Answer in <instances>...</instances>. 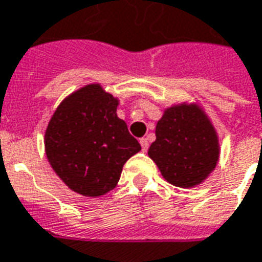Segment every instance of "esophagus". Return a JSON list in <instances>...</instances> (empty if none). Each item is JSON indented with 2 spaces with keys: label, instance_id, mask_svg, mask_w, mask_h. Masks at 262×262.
Masks as SVG:
<instances>
[{
  "label": "esophagus",
  "instance_id": "34e87169",
  "mask_svg": "<svg viewBox=\"0 0 262 262\" xmlns=\"http://www.w3.org/2000/svg\"><path fill=\"white\" fill-rule=\"evenodd\" d=\"M139 143H141L143 151H146V150L149 149V141H147V138H142L141 141H139Z\"/></svg>",
  "mask_w": 262,
  "mask_h": 262
}]
</instances>
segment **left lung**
<instances>
[{
  "label": "left lung",
  "instance_id": "1",
  "mask_svg": "<svg viewBox=\"0 0 262 262\" xmlns=\"http://www.w3.org/2000/svg\"><path fill=\"white\" fill-rule=\"evenodd\" d=\"M147 154L168 183L195 187L208 179L219 163L217 131L198 103L172 105L157 121L156 141Z\"/></svg>",
  "mask_w": 262,
  "mask_h": 262
}]
</instances>
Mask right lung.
<instances>
[{
    "label": "right lung",
    "mask_w": 262,
    "mask_h": 262,
    "mask_svg": "<svg viewBox=\"0 0 262 262\" xmlns=\"http://www.w3.org/2000/svg\"><path fill=\"white\" fill-rule=\"evenodd\" d=\"M119 98L99 83L62 99L45 131L46 157L57 176L83 196H101L116 187L121 171L141 145L117 117Z\"/></svg>",
    "instance_id": "right-lung-1"
}]
</instances>
